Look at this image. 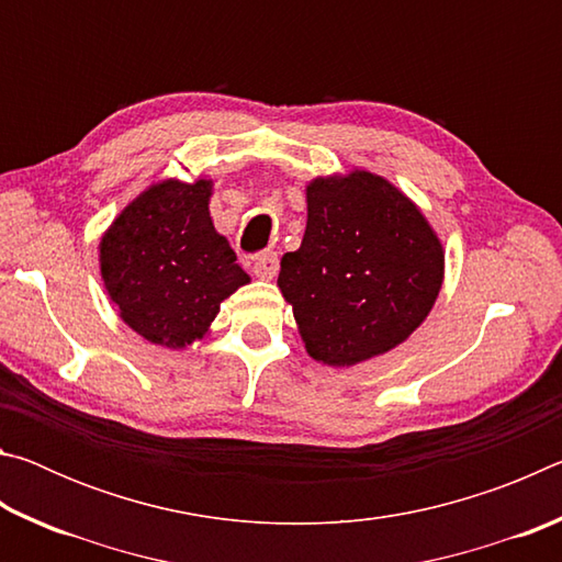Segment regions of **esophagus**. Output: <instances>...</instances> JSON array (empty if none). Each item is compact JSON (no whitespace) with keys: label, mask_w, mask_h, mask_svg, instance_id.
<instances>
[{"label":"esophagus","mask_w":562,"mask_h":562,"mask_svg":"<svg viewBox=\"0 0 562 562\" xmlns=\"http://www.w3.org/2000/svg\"><path fill=\"white\" fill-rule=\"evenodd\" d=\"M278 270H280V258H278V252H272V250L260 252L252 262V272L258 274L260 280H272L274 274H278Z\"/></svg>","instance_id":"34e87169"}]
</instances>
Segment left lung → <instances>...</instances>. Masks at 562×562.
I'll return each instance as SVG.
<instances>
[{"mask_svg":"<svg viewBox=\"0 0 562 562\" xmlns=\"http://www.w3.org/2000/svg\"><path fill=\"white\" fill-rule=\"evenodd\" d=\"M441 280L439 237L384 178L355 170L307 186V231L278 284L312 359L349 367L402 345Z\"/></svg>","mask_w":562,"mask_h":562,"instance_id":"8db88e82","label":"left lung"}]
</instances>
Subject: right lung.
I'll list each match as a JSON object with an SVG mask.
<instances>
[{
	"instance_id": "add662e5",
	"label": "right lung",
	"mask_w": 562,
	"mask_h": 562,
	"mask_svg": "<svg viewBox=\"0 0 562 562\" xmlns=\"http://www.w3.org/2000/svg\"><path fill=\"white\" fill-rule=\"evenodd\" d=\"M211 180H166L140 193L101 240V274L121 317L160 347L203 337L221 302L250 282L215 233Z\"/></svg>"
}]
</instances>
